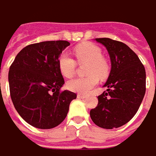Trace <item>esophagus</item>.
Instances as JSON below:
<instances>
[{
  "label": "esophagus",
  "mask_w": 156,
  "mask_h": 156,
  "mask_svg": "<svg viewBox=\"0 0 156 156\" xmlns=\"http://www.w3.org/2000/svg\"><path fill=\"white\" fill-rule=\"evenodd\" d=\"M78 98H80V99H83V98H86V96L83 94H78Z\"/></svg>",
  "instance_id": "obj_1"
}]
</instances>
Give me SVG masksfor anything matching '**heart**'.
Returning <instances> with one entry per match:
<instances>
[{
  "instance_id": "heart-1",
  "label": "heart",
  "mask_w": 156,
  "mask_h": 156,
  "mask_svg": "<svg viewBox=\"0 0 156 156\" xmlns=\"http://www.w3.org/2000/svg\"><path fill=\"white\" fill-rule=\"evenodd\" d=\"M74 54L79 64H87L86 73L88 76L73 78L67 83L70 90L78 93H87L101 79L107 78L110 72V64L107 58L102 55L99 46L92 43H82L74 48ZM58 67L62 75L72 78L76 73L77 64L66 53L58 58Z\"/></svg>"
}]
</instances>
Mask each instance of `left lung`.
<instances>
[{"instance_id":"1","label":"left lung","mask_w":156,"mask_h":156,"mask_svg":"<svg viewBox=\"0 0 156 156\" xmlns=\"http://www.w3.org/2000/svg\"><path fill=\"white\" fill-rule=\"evenodd\" d=\"M110 54L111 70L98 97V104L90 111L98 127L111 129L124 125L136 115L146 91V72L141 60L129 46L109 38L96 39Z\"/></svg>"}]
</instances>
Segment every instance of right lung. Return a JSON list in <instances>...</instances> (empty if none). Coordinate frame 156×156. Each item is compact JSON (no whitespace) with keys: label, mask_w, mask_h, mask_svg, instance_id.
Returning a JSON list of instances; mask_svg holds the SVG:
<instances>
[{"label":"right lung","mask_w":156,"mask_h":156,"mask_svg":"<svg viewBox=\"0 0 156 156\" xmlns=\"http://www.w3.org/2000/svg\"><path fill=\"white\" fill-rule=\"evenodd\" d=\"M70 46L66 41H43L24 47L8 72L10 97L15 110L30 125L51 129L66 117L77 94L61 90L65 80L58 57Z\"/></svg>","instance_id":"1"}]
</instances>
